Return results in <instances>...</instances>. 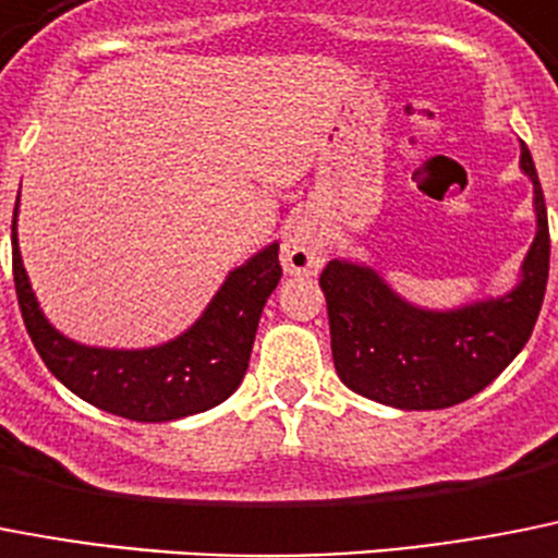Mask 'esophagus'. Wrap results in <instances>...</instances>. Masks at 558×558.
<instances>
[{
	"label": "esophagus",
	"mask_w": 558,
	"mask_h": 558,
	"mask_svg": "<svg viewBox=\"0 0 558 558\" xmlns=\"http://www.w3.org/2000/svg\"><path fill=\"white\" fill-rule=\"evenodd\" d=\"M280 258H283L286 272L292 275H317L323 258H326V246L323 239L308 225H294L289 230L283 241V250H280Z\"/></svg>",
	"instance_id": "34e87169"
}]
</instances>
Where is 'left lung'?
I'll return each mask as SVG.
<instances>
[{
    "mask_svg": "<svg viewBox=\"0 0 558 558\" xmlns=\"http://www.w3.org/2000/svg\"><path fill=\"white\" fill-rule=\"evenodd\" d=\"M520 165L534 182L539 230L522 264V283L506 298L424 312L390 292L367 266L328 260L319 286L328 303L333 367L353 393L399 410H444L481 393L525 348L545 300L550 232L525 145Z\"/></svg>",
    "mask_w": 558,
    "mask_h": 558,
    "instance_id": "obj_1",
    "label": "left lung"
}]
</instances>
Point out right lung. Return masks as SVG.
Instances as JSON below:
<instances>
[{
	"instance_id": "add662e5",
	"label": "right lung",
	"mask_w": 558,
	"mask_h": 558,
	"mask_svg": "<svg viewBox=\"0 0 558 558\" xmlns=\"http://www.w3.org/2000/svg\"><path fill=\"white\" fill-rule=\"evenodd\" d=\"M19 210V205H16ZM280 275L278 244L230 272L196 326L148 351H106L61 337L38 312L22 266L13 213V283L24 328L61 385L106 413L129 421H177L221 404L250 367L266 298Z\"/></svg>"
}]
</instances>
